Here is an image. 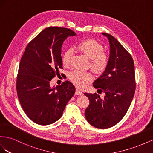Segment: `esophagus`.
Segmentation results:
<instances>
[{
  "label": "esophagus",
  "mask_w": 153,
  "mask_h": 153,
  "mask_svg": "<svg viewBox=\"0 0 153 153\" xmlns=\"http://www.w3.org/2000/svg\"><path fill=\"white\" fill-rule=\"evenodd\" d=\"M83 94V93L82 92L81 90H79V89H77L76 91V95H82Z\"/></svg>",
  "instance_id": "esophagus-1"
}]
</instances>
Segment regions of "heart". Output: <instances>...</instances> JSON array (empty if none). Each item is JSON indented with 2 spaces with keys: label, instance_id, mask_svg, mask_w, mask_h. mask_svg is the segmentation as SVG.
Here are the masks:
<instances>
[{
  "label": "heart",
  "instance_id": "1",
  "mask_svg": "<svg viewBox=\"0 0 153 153\" xmlns=\"http://www.w3.org/2000/svg\"><path fill=\"white\" fill-rule=\"evenodd\" d=\"M77 50L90 59V67L96 74H101L108 67L109 56L103 51L102 46L93 40H87L80 42L77 45ZM74 51L68 49L65 52L62 62L65 67L71 63ZM69 79L76 86L83 88L93 79L92 75L89 72L74 71L69 75Z\"/></svg>",
  "mask_w": 153,
  "mask_h": 153
}]
</instances>
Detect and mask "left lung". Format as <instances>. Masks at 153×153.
<instances>
[{
    "instance_id": "1",
    "label": "left lung",
    "mask_w": 153,
    "mask_h": 153,
    "mask_svg": "<svg viewBox=\"0 0 153 153\" xmlns=\"http://www.w3.org/2000/svg\"><path fill=\"white\" fill-rule=\"evenodd\" d=\"M110 44L108 67L93 82L97 92H104L101 99L97 94L85 93L90 100L85 110L87 121L94 127L108 129L116 125L127 113L134 97V65L133 58L124 47L111 34L102 33Z\"/></svg>"
}]
</instances>
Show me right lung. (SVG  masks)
<instances>
[{
	"label": "right lung",
	"mask_w": 153,
	"mask_h": 153,
	"mask_svg": "<svg viewBox=\"0 0 153 153\" xmlns=\"http://www.w3.org/2000/svg\"><path fill=\"white\" fill-rule=\"evenodd\" d=\"M76 35L69 29L47 27L29 43L22 57L17 94L25 114L39 125H49L59 120L75 94V86L69 81L56 87H51L50 81L63 68V42Z\"/></svg>",
	"instance_id": "right-lung-1"
}]
</instances>
